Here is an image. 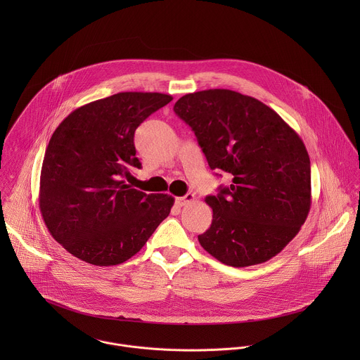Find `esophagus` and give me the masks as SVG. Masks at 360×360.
<instances>
[{
	"label": "esophagus",
	"instance_id": "34e87169",
	"mask_svg": "<svg viewBox=\"0 0 360 360\" xmlns=\"http://www.w3.org/2000/svg\"><path fill=\"white\" fill-rule=\"evenodd\" d=\"M194 200H195V195H194V194H187V195H184V197H180V198H177V200H176V205H187V204L193 202Z\"/></svg>",
	"mask_w": 360,
	"mask_h": 360
}]
</instances>
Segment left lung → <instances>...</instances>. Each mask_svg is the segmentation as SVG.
I'll return each mask as SVG.
<instances>
[{
    "label": "left lung",
    "instance_id": "obj_1",
    "mask_svg": "<svg viewBox=\"0 0 360 360\" xmlns=\"http://www.w3.org/2000/svg\"><path fill=\"white\" fill-rule=\"evenodd\" d=\"M174 112L195 133L210 169L233 174L206 197L212 224L201 247L233 267L280 254L308 217L310 159L297 131L257 98L224 89L183 96Z\"/></svg>",
    "mask_w": 360,
    "mask_h": 360
}]
</instances>
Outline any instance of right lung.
I'll return each instance as SVG.
<instances>
[{
	"label": "right lung",
	"instance_id": "obj_1",
	"mask_svg": "<svg viewBox=\"0 0 360 360\" xmlns=\"http://www.w3.org/2000/svg\"><path fill=\"white\" fill-rule=\"evenodd\" d=\"M173 100L160 93H117L69 113L46 150L39 205L53 240L94 266L134 257L174 204L124 184L129 166L141 167L134 131Z\"/></svg>",
	"mask_w": 360,
	"mask_h": 360
}]
</instances>
